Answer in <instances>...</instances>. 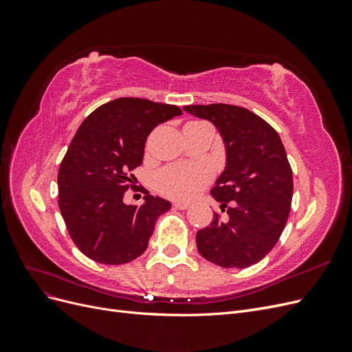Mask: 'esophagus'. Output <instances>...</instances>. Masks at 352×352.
Instances as JSON below:
<instances>
[{"mask_svg": "<svg viewBox=\"0 0 352 352\" xmlns=\"http://www.w3.org/2000/svg\"><path fill=\"white\" fill-rule=\"evenodd\" d=\"M189 202H184V201H175L173 202V207L175 208H179V210H186V208H189Z\"/></svg>", "mask_w": 352, "mask_h": 352, "instance_id": "esophagus-1", "label": "esophagus"}]
</instances>
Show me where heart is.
Returning a JSON list of instances; mask_svg holds the SVG:
<instances>
[{
	"label": "heart",
	"instance_id": "1",
	"mask_svg": "<svg viewBox=\"0 0 352 352\" xmlns=\"http://www.w3.org/2000/svg\"><path fill=\"white\" fill-rule=\"evenodd\" d=\"M210 180V170L201 164H176L162 170L155 177L157 189L173 198L197 195Z\"/></svg>",
	"mask_w": 352,
	"mask_h": 352
}]
</instances>
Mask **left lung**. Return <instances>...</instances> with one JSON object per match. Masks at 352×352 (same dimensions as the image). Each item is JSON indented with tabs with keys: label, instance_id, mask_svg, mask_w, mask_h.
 <instances>
[{
	"label": "left lung",
	"instance_id": "left-lung-1",
	"mask_svg": "<svg viewBox=\"0 0 352 352\" xmlns=\"http://www.w3.org/2000/svg\"><path fill=\"white\" fill-rule=\"evenodd\" d=\"M184 110L214 124L226 150L225 170L210 194L229 216L221 220L216 212L197 232V248L220 267H250L278 243L289 217L292 168L280 136L260 116L238 105H186Z\"/></svg>",
	"mask_w": 352,
	"mask_h": 352
}]
</instances>
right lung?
<instances>
[{
  "mask_svg": "<svg viewBox=\"0 0 352 352\" xmlns=\"http://www.w3.org/2000/svg\"><path fill=\"white\" fill-rule=\"evenodd\" d=\"M182 114L176 105L117 98L82 122L58 168V207L74 245L101 264H124L148 247L167 199L145 194L142 206H127L133 168L142 164L146 136Z\"/></svg>",
  "mask_w": 352,
  "mask_h": 352,
  "instance_id": "obj_1",
  "label": "right lung"
}]
</instances>
